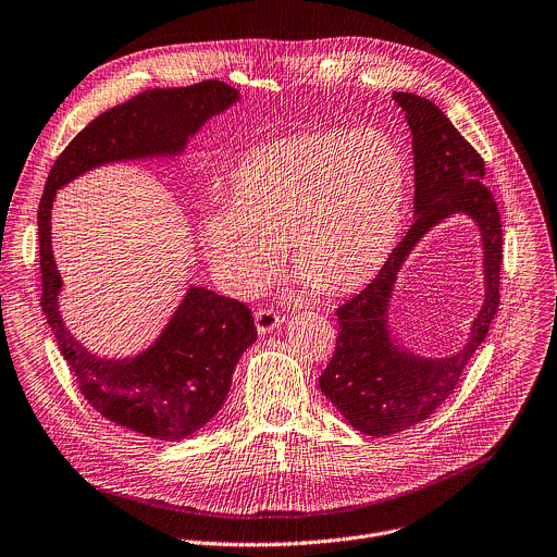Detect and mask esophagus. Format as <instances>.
I'll list each match as a JSON object with an SVG mask.
<instances>
[{
	"label": "esophagus",
	"mask_w": 557,
	"mask_h": 557,
	"mask_svg": "<svg viewBox=\"0 0 557 557\" xmlns=\"http://www.w3.org/2000/svg\"><path fill=\"white\" fill-rule=\"evenodd\" d=\"M256 327H258V332L260 334H271L273 330H277L282 323H284V319L277 314V312H273V310H258L256 312Z\"/></svg>",
	"instance_id": "esophagus-1"
}]
</instances>
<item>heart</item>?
<instances>
[{
	"label": "heart",
	"instance_id": "obj_1",
	"mask_svg": "<svg viewBox=\"0 0 557 557\" xmlns=\"http://www.w3.org/2000/svg\"><path fill=\"white\" fill-rule=\"evenodd\" d=\"M409 208V161L383 131L317 128L249 150L230 197L201 216V240L221 286L258 293L282 243L304 288L345 297L387 264Z\"/></svg>",
	"mask_w": 557,
	"mask_h": 557
}]
</instances>
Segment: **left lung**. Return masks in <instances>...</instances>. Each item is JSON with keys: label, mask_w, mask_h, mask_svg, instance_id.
<instances>
[{"label": "left lung", "mask_w": 557, "mask_h": 557, "mask_svg": "<svg viewBox=\"0 0 557 557\" xmlns=\"http://www.w3.org/2000/svg\"><path fill=\"white\" fill-rule=\"evenodd\" d=\"M394 100L405 111L413 135L416 223L376 280L336 310V347L319 379L321 394L345 422L374 437L407 431L435 413L483 343L500 301V216L492 193L483 185L481 154L431 100L405 91H396ZM455 213L468 215L480 230L484 304L467 343L455 355L420 357L393 336L391 299L406 258L433 226Z\"/></svg>", "instance_id": "left-lung-1"}]
</instances>
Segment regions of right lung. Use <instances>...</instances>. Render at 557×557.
Instances as JSON below:
<instances>
[{"label": "right lung", "instance_id": "right-lung-1", "mask_svg": "<svg viewBox=\"0 0 557 557\" xmlns=\"http://www.w3.org/2000/svg\"><path fill=\"white\" fill-rule=\"evenodd\" d=\"M238 100L234 87L206 81L152 89L104 111L61 152L39 203L41 308L83 396L109 422L159 442L190 437L221 411L236 362L258 338L251 310L193 284L146 349L124 358L91 354L61 317L63 277L52 251V208L61 188L94 168L178 157L210 117Z\"/></svg>", "mask_w": 557, "mask_h": 557}]
</instances>
